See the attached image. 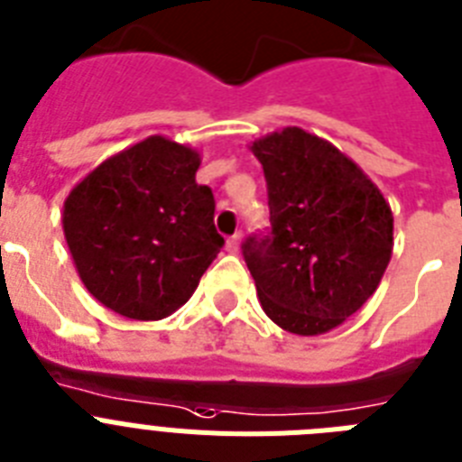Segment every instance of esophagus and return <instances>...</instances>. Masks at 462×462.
Listing matches in <instances>:
<instances>
[{"label": "esophagus", "mask_w": 462, "mask_h": 462, "mask_svg": "<svg viewBox=\"0 0 462 462\" xmlns=\"http://www.w3.org/2000/svg\"><path fill=\"white\" fill-rule=\"evenodd\" d=\"M239 242H242V235H239V232H235V235H232V237H227V242H225V249L230 251V254H237Z\"/></svg>", "instance_id": "1"}]
</instances>
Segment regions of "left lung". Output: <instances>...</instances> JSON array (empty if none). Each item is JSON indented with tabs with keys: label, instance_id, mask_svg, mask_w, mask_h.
I'll return each mask as SVG.
<instances>
[{
	"label": "left lung",
	"instance_id": "left-lung-1",
	"mask_svg": "<svg viewBox=\"0 0 462 462\" xmlns=\"http://www.w3.org/2000/svg\"><path fill=\"white\" fill-rule=\"evenodd\" d=\"M251 150L265 173L270 227L244 239L242 255L263 310L298 336L331 331L381 284L390 204L352 159L298 126Z\"/></svg>",
	"mask_w": 462,
	"mask_h": 462
}]
</instances>
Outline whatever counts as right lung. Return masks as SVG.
<instances>
[{
	"label": "right lung",
	"mask_w": 462,
	"mask_h": 462,
	"mask_svg": "<svg viewBox=\"0 0 462 462\" xmlns=\"http://www.w3.org/2000/svg\"><path fill=\"white\" fill-rule=\"evenodd\" d=\"M199 154L162 135L115 154L65 199L69 254L91 296L129 319L169 317L218 255Z\"/></svg>",
	"instance_id": "1"
}]
</instances>
